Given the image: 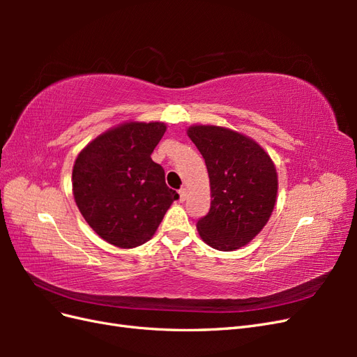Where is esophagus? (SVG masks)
Listing matches in <instances>:
<instances>
[{
	"mask_svg": "<svg viewBox=\"0 0 357 357\" xmlns=\"http://www.w3.org/2000/svg\"><path fill=\"white\" fill-rule=\"evenodd\" d=\"M178 195H180V201H181V202L186 201V189L181 188V189L178 190Z\"/></svg>",
	"mask_w": 357,
	"mask_h": 357,
	"instance_id": "1",
	"label": "esophagus"
}]
</instances>
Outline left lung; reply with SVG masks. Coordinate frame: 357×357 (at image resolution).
<instances>
[{"label": "left lung", "instance_id": "1", "mask_svg": "<svg viewBox=\"0 0 357 357\" xmlns=\"http://www.w3.org/2000/svg\"><path fill=\"white\" fill-rule=\"evenodd\" d=\"M189 138L207 165L211 205L197 223L202 240L234 250L262 231L277 198L271 158L253 139L219 126H192Z\"/></svg>", "mask_w": 357, "mask_h": 357}]
</instances>
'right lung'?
I'll use <instances>...</instances> for the list:
<instances>
[{
	"label": "right lung",
	"mask_w": 357,
	"mask_h": 357,
	"mask_svg": "<svg viewBox=\"0 0 357 357\" xmlns=\"http://www.w3.org/2000/svg\"><path fill=\"white\" fill-rule=\"evenodd\" d=\"M167 126L125 123L95 138L75 159V204L102 240L122 248L152 238L178 193L150 155Z\"/></svg>",
	"instance_id": "right-lung-1"
}]
</instances>
